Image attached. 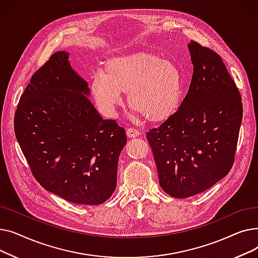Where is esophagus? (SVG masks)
Wrapping results in <instances>:
<instances>
[{"mask_svg": "<svg viewBox=\"0 0 258 258\" xmlns=\"http://www.w3.org/2000/svg\"><path fill=\"white\" fill-rule=\"evenodd\" d=\"M126 135L128 138H135V137H138L139 136V132L135 128H127L126 130Z\"/></svg>", "mask_w": 258, "mask_h": 258, "instance_id": "esophagus-1", "label": "esophagus"}]
</instances>
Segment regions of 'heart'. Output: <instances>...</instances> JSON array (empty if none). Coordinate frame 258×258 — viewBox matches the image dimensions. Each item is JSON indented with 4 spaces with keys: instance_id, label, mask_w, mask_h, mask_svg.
I'll return each instance as SVG.
<instances>
[{
    "instance_id": "1",
    "label": "heart",
    "mask_w": 258,
    "mask_h": 258,
    "mask_svg": "<svg viewBox=\"0 0 258 258\" xmlns=\"http://www.w3.org/2000/svg\"><path fill=\"white\" fill-rule=\"evenodd\" d=\"M93 96L100 111L113 116L127 92V101L135 112L151 122L169 119L181 104L182 75L169 60L151 53H136L108 59L104 71L93 76Z\"/></svg>"
}]
</instances>
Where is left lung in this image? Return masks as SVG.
Wrapping results in <instances>:
<instances>
[{"label":"left lung","mask_w":258,"mask_h":258,"mask_svg":"<svg viewBox=\"0 0 258 258\" xmlns=\"http://www.w3.org/2000/svg\"><path fill=\"white\" fill-rule=\"evenodd\" d=\"M194 74L178 111L146 133L159 175L170 197L207 190L231 169L242 103L222 57L195 40L188 44Z\"/></svg>","instance_id":"left-lung-1"}]
</instances>
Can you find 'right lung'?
I'll use <instances>...</instances> for the list:
<instances>
[{
	"instance_id": "add662e5",
	"label": "right lung",
	"mask_w": 258,
	"mask_h": 258,
	"mask_svg": "<svg viewBox=\"0 0 258 258\" xmlns=\"http://www.w3.org/2000/svg\"><path fill=\"white\" fill-rule=\"evenodd\" d=\"M69 55L54 53L32 75L16 111V137L46 190L75 204L99 205L116 189L126 135L98 114Z\"/></svg>"
}]
</instances>
